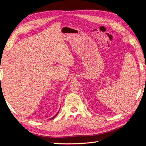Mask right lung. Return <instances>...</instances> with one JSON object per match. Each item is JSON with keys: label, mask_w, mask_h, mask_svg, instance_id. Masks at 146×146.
Segmentation results:
<instances>
[{"label": "right lung", "mask_w": 146, "mask_h": 146, "mask_svg": "<svg viewBox=\"0 0 146 146\" xmlns=\"http://www.w3.org/2000/svg\"><path fill=\"white\" fill-rule=\"evenodd\" d=\"M58 113H57V114H56V115H55V116H54V117H52V119H53V118H54V117H55V116H56V115H57V114H58Z\"/></svg>", "instance_id": "1"}]
</instances>
